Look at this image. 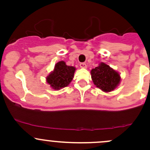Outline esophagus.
<instances>
[{
  "mask_svg": "<svg viewBox=\"0 0 150 150\" xmlns=\"http://www.w3.org/2000/svg\"><path fill=\"white\" fill-rule=\"evenodd\" d=\"M80 67H81V68H87V64H86V63H81V64H80Z\"/></svg>",
  "mask_w": 150,
  "mask_h": 150,
  "instance_id": "34e87169",
  "label": "esophagus"
}]
</instances>
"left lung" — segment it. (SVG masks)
<instances>
[{
  "label": "left lung",
  "mask_w": 150,
  "mask_h": 150,
  "mask_svg": "<svg viewBox=\"0 0 150 150\" xmlns=\"http://www.w3.org/2000/svg\"><path fill=\"white\" fill-rule=\"evenodd\" d=\"M91 75L95 86L104 92L113 91L120 82V76L118 72L103 62L92 69Z\"/></svg>",
  "instance_id": "8db88e82"
}]
</instances>
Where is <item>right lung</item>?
<instances>
[{
    "instance_id": "right-lung-1",
    "label": "right lung",
    "mask_w": 150,
    "mask_h": 150,
    "mask_svg": "<svg viewBox=\"0 0 150 150\" xmlns=\"http://www.w3.org/2000/svg\"><path fill=\"white\" fill-rule=\"evenodd\" d=\"M75 67L67 66L64 61L57 62L54 71L47 76L46 81L54 90H59L67 87L74 77Z\"/></svg>"
}]
</instances>
